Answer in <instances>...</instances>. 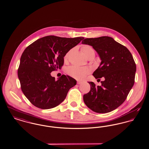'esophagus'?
I'll return each instance as SVG.
<instances>
[{
    "mask_svg": "<svg viewBox=\"0 0 149 149\" xmlns=\"http://www.w3.org/2000/svg\"><path fill=\"white\" fill-rule=\"evenodd\" d=\"M77 83H78V84H81L83 83V82L81 81H78Z\"/></svg>",
    "mask_w": 149,
    "mask_h": 149,
    "instance_id": "1",
    "label": "esophagus"
}]
</instances>
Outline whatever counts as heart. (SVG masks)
<instances>
[{
  "mask_svg": "<svg viewBox=\"0 0 149 149\" xmlns=\"http://www.w3.org/2000/svg\"><path fill=\"white\" fill-rule=\"evenodd\" d=\"M81 51L87 58L92 55H95L94 51L92 47L89 45L83 46L81 47ZM70 51H69L64 57V60L65 61L68 60ZM90 72L91 69L88 67H79L77 66H72L68 68L66 70V72L69 75L78 80L84 79L88 74L90 73Z\"/></svg>",
  "mask_w": 149,
  "mask_h": 149,
  "instance_id": "heart-1",
  "label": "heart"
}]
</instances>
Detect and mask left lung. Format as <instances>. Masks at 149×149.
I'll list each match as a JSON object with an SVG mask.
<instances>
[{
	"instance_id": "left-lung-1",
	"label": "left lung",
	"mask_w": 149,
	"mask_h": 149,
	"mask_svg": "<svg viewBox=\"0 0 149 149\" xmlns=\"http://www.w3.org/2000/svg\"><path fill=\"white\" fill-rule=\"evenodd\" d=\"M81 43L92 46L98 53L101 63L93 75L95 79H105L100 86L88 82L91 90L83 95L84 102L95 112H110L125 102L134 86L136 70L134 58L125 46L111 37L85 38Z\"/></svg>"
}]
</instances>
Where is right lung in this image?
Here are the masks:
<instances>
[{"mask_svg": "<svg viewBox=\"0 0 149 149\" xmlns=\"http://www.w3.org/2000/svg\"><path fill=\"white\" fill-rule=\"evenodd\" d=\"M84 38L48 36L23 51L18 76L22 92L33 105L43 109L57 106L77 84L76 80L69 75H63L55 80L51 72L61 69L65 55Z\"/></svg>", "mask_w": 149, "mask_h": 149, "instance_id": "obj_1", "label": "right lung"}]
</instances>
